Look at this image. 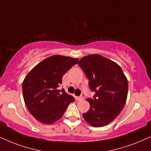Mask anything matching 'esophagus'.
Here are the masks:
<instances>
[{"mask_svg": "<svg viewBox=\"0 0 151 151\" xmlns=\"http://www.w3.org/2000/svg\"><path fill=\"white\" fill-rule=\"evenodd\" d=\"M77 99L78 101H82V100H83L84 98H83V96H82V95H80V96L77 97Z\"/></svg>", "mask_w": 151, "mask_h": 151, "instance_id": "1", "label": "esophagus"}]
</instances>
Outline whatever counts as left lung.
<instances>
[{"mask_svg": "<svg viewBox=\"0 0 151 151\" xmlns=\"http://www.w3.org/2000/svg\"><path fill=\"white\" fill-rule=\"evenodd\" d=\"M77 64L88 79V85L95 94L87 98L90 106L83 114L85 121L93 127L108 125L119 115L127 97L128 82L121 68L101 55L83 57Z\"/></svg>", "mask_w": 151, "mask_h": 151, "instance_id": "obj_1", "label": "left lung"}]
</instances>
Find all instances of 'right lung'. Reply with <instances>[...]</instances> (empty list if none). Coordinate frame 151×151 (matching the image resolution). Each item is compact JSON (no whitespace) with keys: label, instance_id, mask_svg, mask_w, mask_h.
Returning <instances> with one entry per match:
<instances>
[{"label":"right lung","instance_id":"add662e5","mask_svg":"<svg viewBox=\"0 0 151 151\" xmlns=\"http://www.w3.org/2000/svg\"><path fill=\"white\" fill-rule=\"evenodd\" d=\"M77 61L78 58L54 55L38 63L25 77L22 85L25 104L39 122L55 123L74 101V97L58 87L63 76Z\"/></svg>","mask_w":151,"mask_h":151}]
</instances>
